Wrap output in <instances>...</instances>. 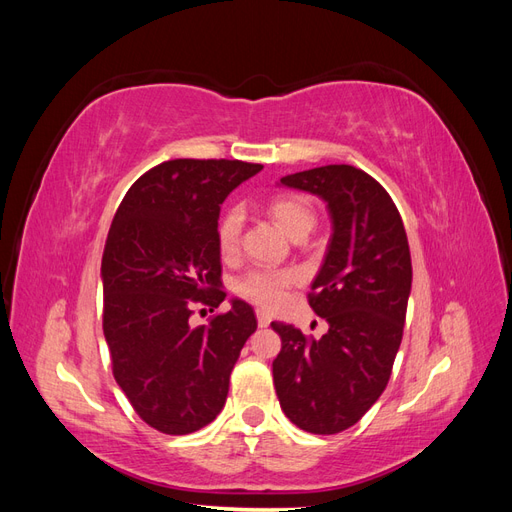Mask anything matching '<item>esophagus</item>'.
<instances>
[{
    "instance_id": "obj_1",
    "label": "esophagus",
    "mask_w": 512,
    "mask_h": 512,
    "mask_svg": "<svg viewBox=\"0 0 512 512\" xmlns=\"http://www.w3.org/2000/svg\"><path fill=\"white\" fill-rule=\"evenodd\" d=\"M256 320H258V327H269L271 324V316L265 312V309H256Z\"/></svg>"
}]
</instances>
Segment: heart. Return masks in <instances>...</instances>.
<instances>
[{
  "mask_svg": "<svg viewBox=\"0 0 512 512\" xmlns=\"http://www.w3.org/2000/svg\"><path fill=\"white\" fill-rule=\"evenodd\" d=\"M271 218L282 226L292 239H303L309 230L316 226V211L301 196H275L269 203ZM243 213L239 207H230L218 222V250L224 258L235 256L241 241ZM299 275L292 269L254 267L241 273L232 288L241 299L252 301L262 307L280 305L292 284H297Z\"/></svg>",
  "mask_w": 512,
  "mask_h": 512,
  "instance_id": "obj_1",
  "label": "heart"
}]
</instances>
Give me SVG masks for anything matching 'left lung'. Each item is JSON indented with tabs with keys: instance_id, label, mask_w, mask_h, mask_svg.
Listing matches in <instances>:
<instances>
[{
	"instance_id": "1",
	"label": "left lung",
	"mask_w": 512,
	"mask_h": 512,
	"mask_svg": "<svg viewBox=\"0 0 512 512\" xmlns=\"http://www.w3.org/2000/svg\"><path fill=\"white\" fill-rule=\"evenodd\" d=\"M327 200L333 235L307 301L329 322L320 339L271 322L282 337L273 384L290 421L331 436L376 404L404 337L412 260L401 215L365 170L329 164L282 179Z\"/></svg>"
}]
</instances>
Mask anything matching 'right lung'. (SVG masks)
<instances>
[{
    "mask_svg": "<svg viewBox=\"0 0 512 512\" xmlns=\"http://www.w3.org/2000/svg\"><path fill=\"white\" fill-rule=\"evenodd\" d=\"M262 166L241 160H168L134 181L102 254V329L113 376L134 412L168 436L209 425L224 408L230 371L256 331L235 299L192 327V305L220 307L218 250L224 198Z\"/></svg>",
    "mask_w": 512,
    "mask_h": 512,
    "instance_id": "1",
    "label": "right lung"
}]
</instances>
